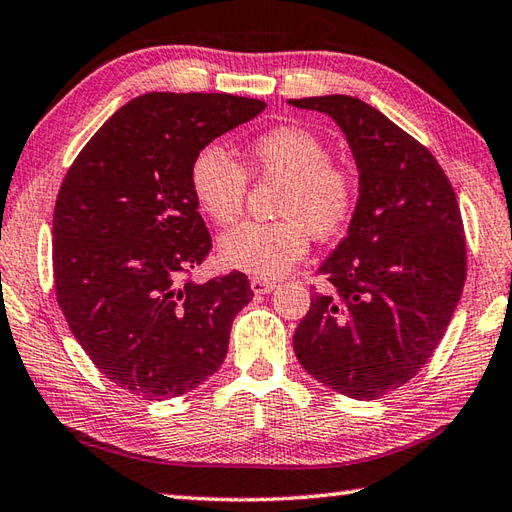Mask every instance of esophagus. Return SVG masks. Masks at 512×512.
<instances>
[{
  "label": "esophagus",
  "instance_id": "obj_1",
  "mask_svg": "<svg viewBox=\"0 0 512 512\" xmlns=\"http://www.w3.org/2000/svg\"><path fill=\"white\" fill-rule=\"evenodd\" d=\"M277 284L275 282H270V279H262V277H253L250 279V288H253V293H257V295H266V293H270V290H273Z\"/></svg>",
  "mask_w": 512,
  "mask_h": 512
}]
</instances>
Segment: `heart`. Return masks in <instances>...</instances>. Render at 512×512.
<instances>
[{"label": "heart", "mask_w": 512, "mask_h": 512, "mask_svg": "<svg viewBox=\"0 0 512 512\" xmlns=\"http://www.w3.org/2000/svg\"><path fill=\"white\" fill-rule=\"evenodd\" d=\"M246 173L284 179L279 222H246L219 239V257L255 277H282L308 250V233L335 235L357 204V182L348 168L330 162V148L302 126H277L250 139L242 166L210 144L190 164V190L202 213L219 226L244 213Z\"/></svg>", "instance_id": "heart-1"}]
</instances>
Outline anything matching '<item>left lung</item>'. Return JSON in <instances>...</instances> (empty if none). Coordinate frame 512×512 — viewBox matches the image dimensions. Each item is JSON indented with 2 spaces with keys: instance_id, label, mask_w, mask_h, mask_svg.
<instances>
[{
  "instance_id": "8db88e82",
  "label": "left lung",
  "mask_w": 512,
  "mask_h": 512,
  "mask_svg": "<svg viewBox=\"0 0 512 512\" xmlns=\"http://www.w3.org/2000/svg\"><path fill=\"white\" fill-rule=\"evenodd\" d=\"M344 130L359 170L348 235L317 273L293 346L319 384L377 399L433 357L466 279V237L455 190L426 146L377 108L348 95L288 99Z\"/></svg>"
}]
</instances>
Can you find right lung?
<instances>
[{"label": "right lung", "instance_id": "1", "mask_svg": "<svg viewBox=\"0 0 512 512\" xmlns=\"http://www.w3.org/2000/svg\"><path fill=\"white\" fill-rule=\"evenodd\" d=\"M266 108L226 93H146L90 137L53 213L57 304L99 373L144 399L222 366L253 290L244 273L190 282L213 248L190 190L195 155Z\"/></svg>", "mask_w": 512, "mask_h": 512}]
</instances>
